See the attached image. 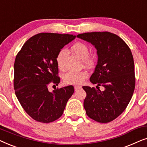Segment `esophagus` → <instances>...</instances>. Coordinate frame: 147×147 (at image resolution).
<instances>
[{
    "instance_id": "obj_1",
    "label": "esophagus",
    "mask_w": 147,
    "mask_h": 147,
    "mask_svg": "<svg viewBox=\"0 0 147 147\" xmlns=\"http://www.w3.org/2000/svg\"><path fill=\"white\" fill-rule=\"evenodd\" d=\"M74 88H75L76 91H78V90L81 89L82 86H74Z\"/></svg>"
}]
</instances>
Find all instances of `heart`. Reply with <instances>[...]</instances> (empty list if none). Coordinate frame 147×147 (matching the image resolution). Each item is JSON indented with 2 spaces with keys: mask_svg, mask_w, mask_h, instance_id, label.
<instances>
[{
  "mask_svg": "<svg viewBox=\"0 0 147 147\" xmlns=\"http://www.w3.org/2000/svg\"><path fill=\"white\" fill-rule=\"evenodd\" d=\"M70 49L74 54L83 59V62L85 65L91 67L95 64V58L89 56L90 49L86 44L82 42H76L71 46ZM66 54L67 53L65 49H61L56 55L55 61L59 69H64V59ZM87 77L88 73L86 71H69L64 74L63 80L66 84H82Z\"/></svg>",
  "mask_w": 147,
  "mask_h": 147,
  "instance_id": "1",
  "label": "heart"
}]
</instances>
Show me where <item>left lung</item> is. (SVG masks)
<instances>
[{
    "instance_id": "obj_1",
    "label": "left lung",
    "mask_w": 147,
    "mask_h": 147,
    "mask_svg": "<svg viewBox=\"0 0 147 147\" xmlns=\"http://www.w3.org/2000/svg\"><path fill=\"white\" fill-rule=\"evenodd\" d=\"M77 37L95 46L98 64L90 82L97 90L83 86L87 96L84 106L90 118L100 123L116 119L127 107L135 88L134 64L127 44L116 34L108 31L79 34ZM99 86L105 90L101 91Z\"/></svg>"
}]
</instances>
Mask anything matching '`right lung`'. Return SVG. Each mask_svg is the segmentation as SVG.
Wrapping results in <instances>:
<instances>
[{
	"mask_svg": "<svg viewBox=\"0 0 147 147\" xmlns=\"http://www.w3.org/2000/svg\"><path fill=\"white\" fill-rule=\"evenodd\" d=\"M69 34L41 33L24 43L14 64V88L25 111L36 121L49 123L63 114L73 86L48 90L60 82L55 61L59 50L75 39Z\"/></svg>",
	"mask_w": 147,
	"mask_h": 147,
	"instance_id": "right-lung-1",
	"label": "right lung"
}]
</instances>
